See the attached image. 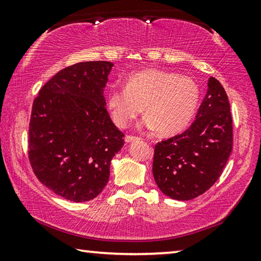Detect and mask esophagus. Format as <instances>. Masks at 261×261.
<instances>
[{"instance_id":"1","label":"esophagus","mask_w":261,"mask_h":261,"mask_svg":"<svg viewBox=\"0 0 261 261\" xmlns=\"http://www.w3.org/2000/svg\"><path fill=\"white\" fill-rule=\"evenodd\" d=\"M124 140H125V143H134V141L140 140V138H138V137H134V136H126Z\"/></svg>"}]
</instances>
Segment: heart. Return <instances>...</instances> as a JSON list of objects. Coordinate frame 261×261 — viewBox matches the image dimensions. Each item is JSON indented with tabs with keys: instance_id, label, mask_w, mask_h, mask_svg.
I'll return each mask as SVG.
<instances>
[{
	"instance_id": "1",
	"label": "heart",
	"mask_w": 261,
	"mask_h": 261,
	"mask_svg": "<svg viewBox=\"0 0 261 261\" xmlns=\"http://www.w3.org/2000/svg\"><path fill=\"white\" fill-rule=\"evenodd\" d=\"M199 101L200 88L193 78L159 69L131 73L125 88L114 85L107 94V107L118 126H126L144 107L143 125L162 136L185 129Z\"/></svg>"
}]
</instances>
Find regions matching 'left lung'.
I'll use <instances>...</instances> for the list:
<instances>
[{
  "instance_id": "left-lung-1",
  "label": "left lung",
  "mask_w": 261,
  "mask_h": 261,
  "mask_svg": "<svg viewBox=\"0 0 261 261\" xmlns=\"http://www.w3.org/2000/svg\"><path fill=\"white\" fill-rule=\"evenodd\" d=\"M231 149L230 103L221 83L211 77L196 120L189 129L155 145L154 179L171 199H193L219 179Z\"/></svg>"
}]
</instances>
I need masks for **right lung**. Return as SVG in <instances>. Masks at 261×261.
I'll list each match as a JSON object with an SVG mask.
<instances>
[{
	"label": "right lung",
	"mask_w": 261,
	"mask_h": 261,
	"mask_svg": "<svg viewBox=\"0 0 261 261\" xmlns=\"http://www.w3.org/2000/svg\"><path fill=\"white\" fill-rule=\"evenodd\" d=\"M114 64L81 62L57 72L34 99L29 158L38 179L74 202L99 196L112 159L124 145L106 109L103 91Z\"/></svg>",
	"instance_id": "1"
}]
</instances>
